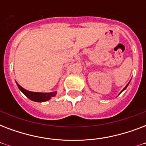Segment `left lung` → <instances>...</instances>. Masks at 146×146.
I'll return each mask as SVG.
<instances>
[{
	"mask_svg": "<svg viewBox=\"0 0 146 146\" xmlns=\"http://www.w3.org/2000/svg\"><path fill=\"white\" fill-rule=\"evenodd\" d=\"M129 82H130V81H129ZM129 82H128V84H127V86H125V87H124V88H123V90H122V91H121V92H120V93H121V92H123V91H124V90H125V89H127V86H128V85H129ZM120 94H119V95H120Z\"/></svg>",
	"mask_w": 146,
	"mask_h": 146,
	"instance_id": "8db88e82",
	"label": "left lung"
}]
</instances>
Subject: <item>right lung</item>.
Returning <instances> with one entry per match:
<instances>
[{"instance_id":"add662e5","label":"right lung","mask_w":146,"mask_h":146,"mask_svg":"<svg viewBox=\"0 0 146 146\" xmlns=\"http://www.w3.org/2000/svg\"><path fill=\"white\" fill-rule=\"evenodd\" d=\"M17 85L19 90L33 102H44L50 100L52 97H54L57 95V92H48V93H44V92H30L23 89V87L20 86L17 82Z\"/></svg>"}]
</instances>
